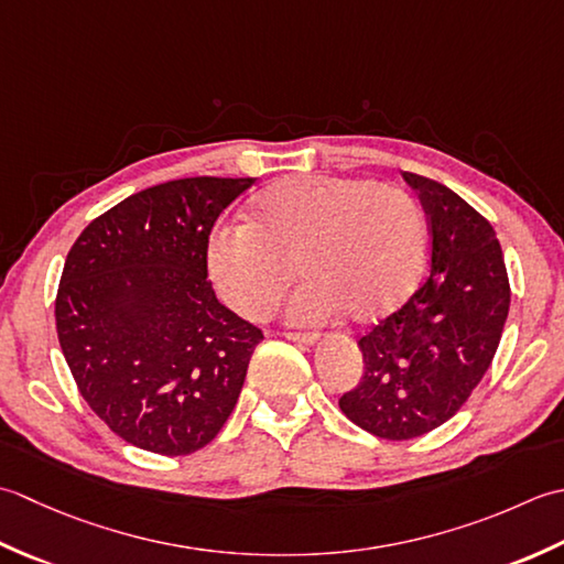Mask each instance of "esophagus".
Wrapping results in <instances>:
<instances>
[{"label":"esophagus","mask_w":564,"mask_h":564,"mask_svg":"<svg viewBox=\"0 0 564 564\" xmlns=\"http://www.w3.org/2000/svg\"><path fill=\"white\" fill-rule=\"evenodd\" d=\"M286 340L299 343V346H314L318 343V333H282Z\"/></svg>","instance_id":"34e87169"}]
</instances>
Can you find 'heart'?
Returning a JSON list of instances; mask_svg holds the SVG:
<instances>
[{"mask_svg": "<svg viewBox=\"0 0 564 564\" xmlns=\"http://www.w3.org/2000/svg\"><path fill=\"white\" fill-rule=\"evenodd\" d=\"M426 226L404 189L370 180L304 175L262 189L248 224L216 228L206 262L216 290L240 316L265 318L299 272L290 299L296 324L346 308L355 324L392 314L413 292Z\"/></svg>", "mask_w": 564, "mask_h": 564, "instance_id": "obj_1", "label": "heart"}]
</instances>
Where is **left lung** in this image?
I'll return each instance as SVG.
<instances>
[{"label":"left lung","instance_id":"1","mask_svg":"<svg viewBox=\"0 0 564 564\" xmlns=\"http://www.w3.org/2000/svg\"><path fill=\"white\" fill-rule=\"evenodd\" d=\"M431 224V272L409 302L358 340L362 379L340 411L384 441L453 419L489 370L511 290L491 224L453 189L404 172Z\"/></svg>","mask_w":564,"mask_h":564}]
</instances>
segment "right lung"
<instances>
[{"label": "right lung", "mask_w": 564, "mask_h": 564, "mask_svg": "<svg viewBox=\"0 0 564 564\" xmlns=\"http://www.w3.org/2000/svg\"><path fill=\"white\" fill-rule=\"evenodd\" d=\"M252 182L148 187L95 218L67 252L55 299L65 362L89 409L148 453L189 455L212 443L262 340L206 280L216 218Z\"/></svg>", "instance_id": "obj_1"}]
</instances>
